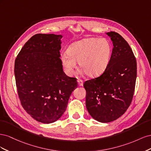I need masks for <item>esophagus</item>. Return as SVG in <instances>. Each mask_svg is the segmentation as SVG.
I'll return each instance as SVG.
<instances>
[{
    "instance_id": "34e87169",
    "label": "esophagus",
    "mask_w": 151,
    "mask_h": 151,
    "mask_svg": "<svg viewBox=\"0 0 151 151\" xmlns=\"http://www.w3.org/2000/svg\"><path fill=\"white\" fill-rule=\"evenodd\" d=\"M77 83H78L79 86H83V82L81 79L77 80Z\"/></svg>"
}]
</instances>
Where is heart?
Wrapping results in <instances>:
<instances>
[{"instance_id": "obj_1", "label": "heart", "mask_w": 151, "mask_h": 151, "mask_svg": "<svg viewBox=\"0 0 151 151\" xmlns=\"http://www.w3.org/2000/svg\"><path fill=\"white\" fill-rule=\"evenodd\" d=\"M111 52V44L108 39L85 38L71 44L61 60L67 74H72L77 61L87 76L95 77L103 74L108 67Z\"/></svg>"}]
</instances>
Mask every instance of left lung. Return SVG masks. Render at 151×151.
I'll return each mask as SVG.
<instances>
[{
    "label": "left lung",
    "mask_w": 151,
    "mask_h": 151,
    "mask_svg": "<svg viewBox=\"0 0 151 151\" xmlns=\"http://www.w3.org/2000/svg\"><path fill=\"white\" fill-rule=\"evenodd\" d=\"M113 48L109 64L96 78L86 81V104L90 115L99 122L118 119L131 104L137 78V62L126 40L118 33H106Z\"/></svg>",
    "instance_id": "left-lung-1"
}]
</instances>
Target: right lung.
<instances>
[{"mask_svg":"<svg viewBox=\"0 0 151 151\" xmlns=\"http://www.w3.org/2000/svg\"><path fill=\"white\" fill-rule=\"evenodd\" d=\"M62 35L36 34L15 60L17 93L22 107L43 123L57 121L65 112L76 79L63 71L60 58Z\"/></svg>","mask_w":151,"mask_h":151,"instance_id":"obj_1","label":"right lung"}]
</instances>
